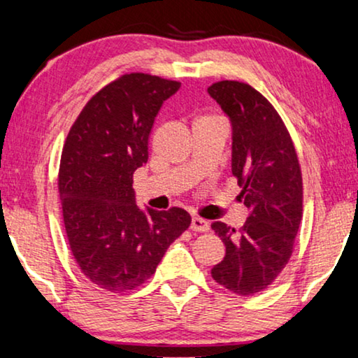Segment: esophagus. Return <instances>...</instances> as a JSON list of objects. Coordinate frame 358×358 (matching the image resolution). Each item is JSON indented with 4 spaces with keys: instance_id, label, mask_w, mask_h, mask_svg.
Wrapping results in <instances>:
<instances>
[{
    "instance_id": "1",
    "label": "esophagus",
    "mask_w": 358,
    "mask_h": 358,
    "mask_svg": "<svg viewBox=\"0 0 358 358\" xmlns=\"http://www.w3.org/2000/svg\"><path fill=\"white\" fill-rule=\"evenodd\" d=\"M189 227L193 231H208L209 230V222H208V220L201 219V217H193V219H191Z\"/></svg>"
}]
</instances>
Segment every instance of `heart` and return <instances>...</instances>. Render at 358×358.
<instances>
[{
	"label": "heart",
	"mask_w": 358,
	"mask_h": 358,
	"mask_svg": "<svg viewBox=\"0 0 358 358\" xmlns=\"http://www.w3.org/2000/svg\"><path fill=\"white\" fill-rule=\"evenodd\" d=\"M201 118H210V117H201Z\"/></svg>",
	"instance_id": "obj_1"
}]
</instances>
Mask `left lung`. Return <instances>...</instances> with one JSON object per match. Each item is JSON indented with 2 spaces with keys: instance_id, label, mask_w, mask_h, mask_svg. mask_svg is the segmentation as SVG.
Returning <instances> with one entry per match:
<instances>
[{
  "instance_id": "8db88e82",
  "label": "left lung",
  "mask_w": 358,
  "mask_h": 358,
  "mask_svg": "<svg viewBox=\"0 0 358 358\" xmlns=\"http://www.w3.org/2000/svg\"><path fill=\"white\" fill-rule=\"evenodd\" d=\"M231 124V173L250 209L243 227L213 222L225 256L210 274L225 289L253 295L268 289L289 263L301 220V172L279 113L258 90L238 80L208 89Z\"/></svg>"
}]
</instances>
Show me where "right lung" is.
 Here are the masks:
<instances>
[{
    "instance_id": "obj_1",
    "label": "right lung",
    "mask_w": 358,
    "mask_h": 358,
    "mask_svg": "<svg viewBox=\"0 0 358 358\" xmlns=\"http://www.w3.org/2000/svg\"><path fill=\"white\" fill-rule=\"evenodd\" d=\"M178 89L177 80L124 74L99 90L69 129L58 175L64 229L83 274L103 290L144 284L191 224L181 208L139 209L133 189L154 120Z\"/></svg>"
}]
</instances>
